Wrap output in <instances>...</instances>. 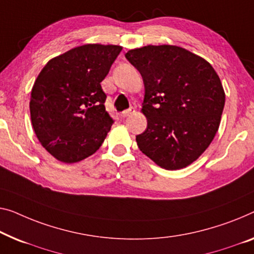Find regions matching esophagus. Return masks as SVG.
Instances as JSON below:
<instances>
[{
	"mask_svg": "<svg viewBox=\"0 0 254 254\" xmlns=\"http://www.w3.org/2000/svg\"><path fill=\"white\" fill-rule=\"evenodd\" d=\"M134 112H135V108L134 107H130L128 109H127V111H124L122 114H121V116H122V117H127V116H130V115L133 114Z\"/></svg>",
	"mask_w": 254,
	"mask_h": 254,
	"instance_id": "obj_1",
	"label": "esophagus"
}]
</instances>
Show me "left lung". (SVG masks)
I'll return each mask as SVG.
<instances>
[{
    "label": "left lung",
    "instance_id": "obj_1",
    "mask_svg": "<svg viewBox=\"0 0 254 254\" xmlns=\"http://www.w3.org/2000/svg\"><path fill=\"white\" fill-rule=\"evenodd\" d=\"M126 58L145 85L147 128L135 137L139 149L165 170L190 165L220 126L226 94L217 71L177 45H146L128 50Z\"/></svg>",
    "mask_w": 254,
    "mask_h": 254
}]
</instances>
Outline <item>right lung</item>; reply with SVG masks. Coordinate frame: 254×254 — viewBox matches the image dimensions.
Returning <instances> with one entry per match:
<instances>
[{
    "label": "right lung",
    "mask_w": 254,
    "mask_h": 254,
    "mask_svg": "<svg viewBox=\"0 0 254 254\" xmlns=\"http://www.w3.org/2000/svg\"><path fill=\"white\" fill-rule=\"evenodd\" d=\"M121 51V45H79L40 71L30 93V120L41 145L56 160L77 163L107 137L113 120L100 83Z\"/></svg>",
    "instance_id": "1"
}]
</instances>
